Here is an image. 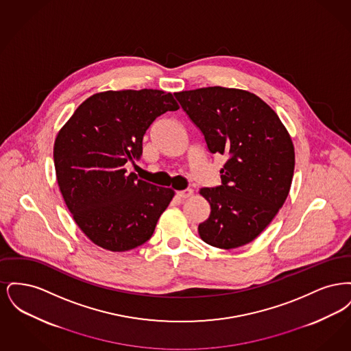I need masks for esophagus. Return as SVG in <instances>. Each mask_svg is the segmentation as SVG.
Returning a JSON list of instances; mask_svg holds the SVG:
<instances>
[{"label":"esophagus","mask_w":351,"mask_h":351,"mask_svg":"<svg viewBox=\"0 0 351 351\" xmlns=\"http://www.w3.org/2000/svg\"><path fill=\"white\" fill-rule=\"evenodd\" d=\"M192 193H193L192 189H184V191H178L176 192L178 197H180V199H188V197L192 196Z\"/></svg>","instance_id":"esophagus-1"}]
</instances>
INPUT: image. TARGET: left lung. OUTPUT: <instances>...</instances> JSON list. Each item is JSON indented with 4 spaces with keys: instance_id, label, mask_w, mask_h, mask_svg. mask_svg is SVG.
Segmentation results:
<instances>
[{
    "instance_id": "obj_1",
    "label": "left lung",
    "mask_w": 351,
    "mask_h": 351,
    "mask_svg": "<svg viewBox=\"0 0 351 351\" xmlns=\"http://www.w3.org/2000/svg\"><path fill=\"white\" fill-rule=\"evenodd\" d=\"M212 154L228 158L222 184L201 188L210 215L201 239L218 249L250 243L278 215L295 169L292 138L274 109L249 90L208 86L176 92Z\"/></svg>"
}]
</instances>
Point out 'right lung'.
I'll return each mask as SVG.
<instances>
[{"label":"right lung","instance_id":"add662e5","mask_svg":"<svg viewBox=\"0 0 351 351\" xmlns=\"http://www.w3.org/2000/svg\"><path fill=\"white\" fill-rule=\"evenodd\" d=\"M178 109L165 90H106L82 102L59 130L58 185L76 225L95 245L123 252L150 239L175 192L128 175L125 165L142 155L151 123Z\"/></svg>","mask_w":351,"mask_h":351}]
</instances>
